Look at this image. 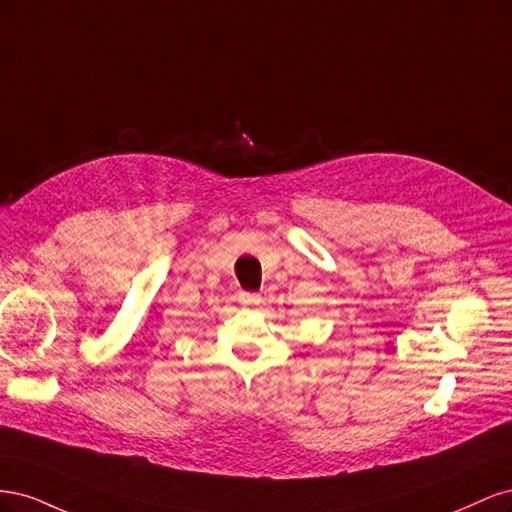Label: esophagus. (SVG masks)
Wrapping results in <instances>:
<instances>
[{
  "label": "esophagus",
  "instance_id": "34e87169",
  "mask_svg": "<svg viewBox=\"0 0 512 512\" xmlns=\"http://www.w3.org/2000/svg\"><path fill=\"white\" fill-rule=\"evenodd\" d=\"M237 301L241 303V305H260L262 303V297L258 292H245V290H241L239 294H237Z\"/></svg>",
  "mask_w": 512,
  "mask_h": 512
}]
</instances>
